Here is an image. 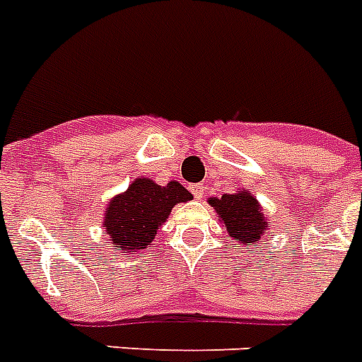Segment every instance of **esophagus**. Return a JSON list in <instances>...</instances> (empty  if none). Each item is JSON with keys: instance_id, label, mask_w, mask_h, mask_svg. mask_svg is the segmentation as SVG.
I'll list each match as a JSON object with an SVG mask.
<instances>
[{"instance_id": "34e87169", "label": "esophagus", "mask_w": 362, "mask_h": 362, "mask_svg": "<svg viewBox=\"0 0 362 362\" xmlns=\"http://www.w3.org/2000/svg\"><path fill=\"white\" fill-rule=\"evenodd\" d=\"M189 189H191V193H193V197H195V199L200 200L202 197H204V184H193Z\"/></svg>"}]
</instances>
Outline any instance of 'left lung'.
<instances>
[{
  "instance_id": "1",
  "label": "left lung",
  "mask_w": 362,
  "mask_h": 362,
  "mask_svg": "<svg viewBox=\"0 0 362 362\" xmlns=\"http://www.w3.org/2000/svg\"><path fill=\"white\" fill-rule=\"evenodd\" d=\"M209 204L217 209V215L224 223L228 235L239 239L243 245L259 243L265 233L267 223L261 214L257 200L248 191H239L235 195H223L211 199Z\"/></svg>"
}]
</instances>
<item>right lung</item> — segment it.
I'll return each mask as SVG.
<instances>
[{
  "mask_svg": "<svg viewBox=\"0 0 362 362\" xmlns=\"http://www.w3.org/2000/svg\"><path fill=\"white\" fill-rule=\"evenodd\" d=\"M191 199L193 195L178 182L158 186L148 178H138L106 209V233L114 241L115 250L127 256L145 250L153 243L158 226L165 223L173 206Z\"/></svg>",
  "mask_w": 362,
  "mask_h": 362,
  "instance_id": "obj_1",
  "label": "right lung"
}]
</instances>
